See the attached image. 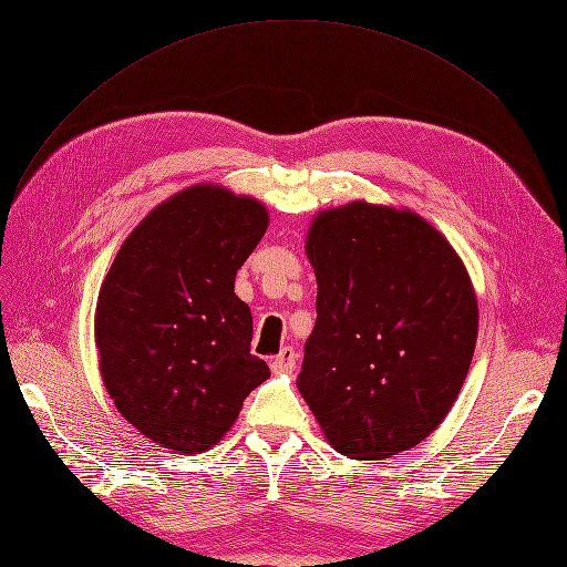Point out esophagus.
<instances>
[{
    "mask_svg": "<svg viewBox=\"0 0 567 567\" xmlns=\"http://www.w3.org/2000/svg\"><path fill=\"white\" fill-rule=\"evenodd\" d=\"M296 362H298V353H296V349H290V347H286V349H281V353L269 362L271 365V372H277V374H281V372H290L292 368H296Z\"/></svg>",
    "mask_w": 567,
    "mask_h": 567,
    "instance_id": "1",
    "label": "esophagus"
}]
</instances>
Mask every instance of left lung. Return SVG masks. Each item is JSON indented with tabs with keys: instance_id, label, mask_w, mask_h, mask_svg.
I'll use <instances>...</instances> for the list:
<instances>
[{
	"instance_id": "1",
	"label": "left lung",
	"mask_w": 567,
	"mask_h": 567,
	"mask_svg": "<svg viewBox=\"0 0 567 567\" xmlns=\"http://www.w3.org/2000/svg\"><path fill=\"white\" fill-rule=\"evenodd\" d=\"M316 326L298 386L349 458H393L444 421L477 342V296L451 244L406 209L351 202L307 235Z\"/></svg>"
}]
</instances>
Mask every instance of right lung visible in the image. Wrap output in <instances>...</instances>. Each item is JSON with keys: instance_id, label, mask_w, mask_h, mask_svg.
<instances>
[{"instance_id": "obj_1", "label": "right lung", "mask_w": 567, "mask_h": 567, "mask_svg": "<svg viewBox=\"0 0 567 567\" xmlns=\"http://www.w3.org/2000/svg\"><path fill=\"white\" fill-rule=\"evenodd\" d=\"M254 197L193 186L155 207L104 277L95 344L104 386L142 435L195 454L214 446L269 377L251 353L237 269L267 230Z\"/></svg>"}]
</instances>
